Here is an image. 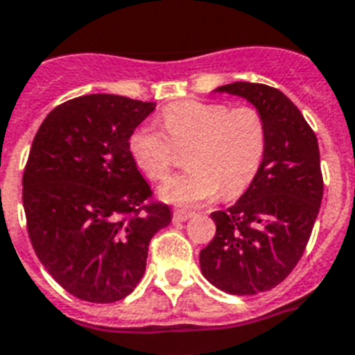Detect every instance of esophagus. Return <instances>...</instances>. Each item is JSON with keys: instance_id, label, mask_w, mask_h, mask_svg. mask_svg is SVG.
I'll list each match as a JSON object with an SVG mask.
<instances>
[{"instance_id": "esophagus-1", "label": "esophagus", "mask_w": 355, "mask_h": 355, "mask_svg": "<svg viewBox=\"0 0 355 355\" xmlns=\"http://www.w3.org/2000/svg\"><path fill=\"white\" fill-rule=\"evenodd\" d=\"M191 216H193L191 211H184V209L173 211V220H175V222H186V220H189Z\"/></svg>"}]
</instances>
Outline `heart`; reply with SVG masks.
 Instances as JSON below:
<instances>
[{
    "label": "heart",
    "instance_id": "b5f03b06",
    "mask_svg": "<svg viewBox=\"0 0 355 355\" xmlns=\"http://www.w3.org/2000/svg\"><path fill=\"white\" fill-rule=\"evenodd\" d=\"M164 134L139 126L128 139L137 168L153 182L166 180L186 150V173L171 178L160 196L177 204H200L216 193L223 198L242 195L254 180L267 148V126L254 106L216 101H180L162 110Z\"/></svg>",
    "mask_w": 355,
    "mask_h": 355
}]
</instances>
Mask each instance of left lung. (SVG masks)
Segmentation results:
<instances>
[{
  "mask_svg": "<svg viewBox=\"0 0 355 355\" xmlns=\"http://www.w3.org/2000/svg\"><path fill=\"white\" fill-rule=\"evenodd\" d=\"M216 92L245 97L267 126L260 171L236 204L211 213L216 233L200 251L207 282L249 296L282 284L303 256L323 198L320 148L302 112L278 88L240 81Z\"/></svg>",
  "mask_w": 355,
  "mask_h": 355,
  "instance_id": "8db88e82",
  "label": "left lung"
}]
</instances>
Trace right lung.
Segmentation results:
<instances>
[{"instance_id":"1","label":"right lung","mask_w":355,"mask_h":355,"mask_svg":"<svg viewBox=\"0 0 355 355\" xmlns=\"http://www.w3.org/2000/svg\"><path fill=\"white\" fill-rule=\"evenodd\" d=\"M153 110L122 95H83L55 106L32 142L23 173L28 236L50 276L85 302L132 293L151 238L171 222L128 148Z\"/></svg>"}]
</instances>
